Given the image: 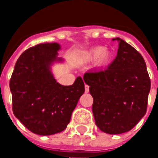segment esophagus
<instances>
[{
	"label": "esophagus",
	"mask_w": 158,
	"mask_h": 158,
	"mask_svg": "<svg viewBox=\"0 0 158 158\" xmlns=\"http://www.w3.org/2000/svg\"><path fill=\"white\" fill-rule=\"evenodd\" d=\"M84 87H85V92H86V93H88L89 90V85H87V84H85V85H84Z\"/></svg>",
	"instance_id": "esophagus-1"
}]
</instances>
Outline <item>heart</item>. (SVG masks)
Segmentation results:
<instances>
[{
	"label": "heart",
	"instance_id": "1",
	"mask_svg": "<svg viewBox=\"0 0 158 158\" xmlns=\"http://www.w3.org/2000/svg\"><path fill=\"white\" fill-rule=\"evenodd\" d=\"M88 57L89 60H96L99 59V62L101 64H105L110 60L111 54L109 52L106 51L105 47L98 46V47L92 49L89 52Z\"/></svg>",
	"mask_w": 158,
	"mask_h": 158
}]
</instances>
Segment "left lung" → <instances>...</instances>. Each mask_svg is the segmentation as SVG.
<instances>
[{
	"label": "left lung",
	"instance_id": "8db88e82",
	"mask_svg": "<svg viewBox=\"0 0 158 158\" xmlns=\"http://www.w3.org/2000/svg\"><path fill=\"white\" fill-rule=\"evenodd\" d=\"M117 56L104 70H90L83 80L93 98L92 112L101 131L118 135L131 130L147 112L150 79L141 53L123 40Z\"/></svg>",
	"mask_w": 158,
	"mask_h": 158
}]
</instances>
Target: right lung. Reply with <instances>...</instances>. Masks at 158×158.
I'll list each match as a JSON object with an SVG mask.
<instances>
[{"instance_id":"add662e5","label":"right lung","mask_w":158,"mask_h":158,"mask_svg":"<svg viewBox=\"0 0 158 158\" xmlns=\"http://www.w3.org/2000/svg\"><path fill=\"white\" fill-rule=\"evenodd\" d=\"M60 45L40 44L28 48L18 58L9 81L15 116L31 132L51 135L69 123L84 82L78 76L69 86L56 82L49 69L57 59Z\"/></svg>"}]
</instances>
